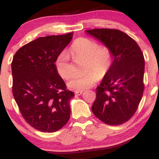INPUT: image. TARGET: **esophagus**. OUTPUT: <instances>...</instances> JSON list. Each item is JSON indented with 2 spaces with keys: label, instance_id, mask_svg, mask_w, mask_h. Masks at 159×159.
Here are the masks:
<instances>
[{
  "label": "esophagus",
  "instance_id": "34e87169",
  "mask_svg": "<svg viewBox=\"0 0 159 159\" xmlns=\"http://www.w3.org/2000/svg\"><path fill=\"white\" fill-rule=\"evenodd\" d=\"M82 93H83V91H75V94L77 95V96H81Z\"/></svg>",
  "mask_w": 159,
  "mask_h": 159
}]
</instances>
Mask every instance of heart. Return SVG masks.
<instances>
[{"instance_id": "obj_1", "label": "heart", "mask_w": 159, "mask_h": 159, "mask_svg": "<svg viewBox=\"0 0 159 159\" xmlns=\"http://www.w3.org/2000/svg\"><path fill=\"white\" fill-rule=\"evenodd\" d=\"M71 51L77 56L87 58V74L75 76L67 83L69 89L83 91L90 88L99 79L105 76L112 64V53L106 46L98 45L94 40L87 38H78L72 43ZM70 57L66 51L58 54L55 60L57 72L63 79H69L72 75Z\"/></svg>"}]
</instances>
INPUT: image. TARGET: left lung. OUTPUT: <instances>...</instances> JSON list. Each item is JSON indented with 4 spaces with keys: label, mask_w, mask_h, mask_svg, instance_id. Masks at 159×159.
Returning a JSON list of instances; mask_svg holds the SVG:
<instances>
[{
    "label": "left lung",
    "mask_w": 159,
    "mask_h": 159,
    "mask_svg": "<svg viewBox=\"0 0 159 159\" xmlns=\"http://www.w3.org/2000/svg\"><path fill=\"white\" fill-rule=\"evenodd\" d=\"M107 47L113 62L96 87L92 105L95 116L111 125H121L136 112L143 93L144 57L132 38L115 29L85 30Z\"/></svg>",
    "instance_id": "8db88e82"
}]
</instances>
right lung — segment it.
Returning a JSON list of instances; mask_svg holds the SVG:
<instances>
[{
    "mask_svg": "<svg viewBox=\"0 0 159 159\" xmlns=\"http://www.w3.org/2000/svg\"><path fill=\"white\" fill-rule=\"evenodd\" d=\"M73 32L39 37L20 48L12 59V93L24 119L36 130L54 132L70 117L75 94L66 90L55 60Z\"/></svg>",
    "mask_w": 159,
    "mask_h": 159,
    "instance_id": "add662e5",
    "label": "right lung"
}]
</instances>
